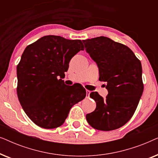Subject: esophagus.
<instances>
[{"instance_id":"34e87169","label":"esophagus","mask_w":158,"mask_h":158,"mask_svg":"<svg viewBox=\"0 0 158 158\" xmlns=\"http://www.w3.org/2000/svg\"><path fill=\"white\" fill-rule=\"evenodd\" d=\"M90 90H86V95H87V97H88H88H89V95H90Z\"/></svg>"}]
</instances>
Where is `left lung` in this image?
<instances>
[{
	"mask_svg": "<svg viewBox=\"0 0 158 158\" xmlns=\"http://www.w3.org/2000/svg\"><path fill=\"white\" fill-rule=\"evenodd\" d=\"M85 51L96 62L99 81L106 82L103 98L90 93L96 108L86 114L93 128L111 131L124 126L131 118L143 93L142 64L128 47L106 36L83 40Z\"/></svg>",
	"mask_w": 158,
	"mask_h": 158,
	"instance_id": "obj_1",
	"label": "left lung"
}]
</instances>
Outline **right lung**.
Masks as SVG:
<instances>
[{
  "instance_id": "add662e5",
  "label": "right lung",
  "mask_w": 158,
  "mask_h": 158,
  "mask_svg": "<svg viewBox=\"0 0 158 158\" xmlns=\"http://www.w3.org/2000/svg\"><path fill=\"white\" fill-rule=\"evenodd\" d=\"M84 50L81 40L48 35L28 45L17 65V95L23 111L37 126L57 128L71 108L85 98L81 85L62 81L73 56Z\"/></svg>"
}]
</instances>
